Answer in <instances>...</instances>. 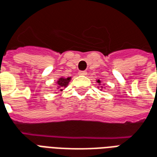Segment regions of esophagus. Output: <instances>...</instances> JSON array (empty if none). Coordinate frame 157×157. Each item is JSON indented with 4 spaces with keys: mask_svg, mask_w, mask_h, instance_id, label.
<instances>
[{
    "mask_svg": "<svg viewBox=\"0 0 157 157\" xmlns=\"http://www.w3.org/2000/svg\"><path fill=\"white\" fill-rule=\"evenodd\" d=\"M79 75H86V71H79Z\"/></svg>",
    "mask_w": 157,
    "mask_h": 157,
    "instance_id": "34e87169",
    "label": "esophagus"
}]
</instances>
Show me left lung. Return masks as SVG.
I'll list each match as a JSON object with an SVG mask.
<instances>
[{
	"label": "left lung",
	"instance_id": "left-lung-1",
	"mask_svg": "<svg viewBox=\"0 0 157 157\" xmlns=\"http://www.w3.org/2000/svg\"><path fill=\"white\" fill-rule=\"evenodd\" d=\"M98 84H100V83H101V82H100V80H98Z\"/></svg>",
	"mask_w": 157,
	"mask_h": 157
}]
</instances>
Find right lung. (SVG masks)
Segmentation results:
<instances>
[{"mask_svg": "<svg viewBox=\"0 0 157 157\" xmlns=\"http://www.w3.org/2000/svg\"><path fill=\"white\" fill-rule=\"evenodd\" d=\"M70 81H71V77H67V78L61 77V78L59 79L57 81V86H58V89H60L59 90L60 92L63 91V87H66L68 86Z\"/></svg>", "mask_w": 157, "mask_h": 157, "instance_id": "add662e5", "label": "right lung"}]
</instances>
